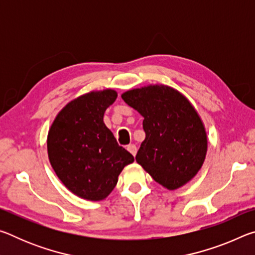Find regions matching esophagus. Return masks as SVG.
<instances>
[{
  "mask_svg": "<svg viewBox=\"0 0 255 255\" xmlns=\"http://www.w3.org/2000/svg\"><path fill=\"white\" fill-rule=\"evenodd\" d=\"M127 149H128L129 152H130V153L133 155V156H135L136 153H137V147H136V145H133V144L128 145V146H127Z\"/></svg>",
  "mask_w": 255,
  "mask_h": 255,
  "instance_id": "obj_1",
  "label": "esophagus"
}]
</instances>
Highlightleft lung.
Returning <instances> with one entry per match:
<instances>
[{"instance_id":"1","label":"left lung","mask_w":255,"mask_h":255,"mask_svg":"<svg viewBox=\"0 0 255 255\" xmlns=\"http://www.w3.org/2000/svg\"><path fill=\"white\" fill-rule=\"evenodd\" d=\"M122 98L144 117L137 163L163 187H182L200 170L207 153L205 127L195 108L165 85L130 90Z\"/></svg>"}]
</instances>
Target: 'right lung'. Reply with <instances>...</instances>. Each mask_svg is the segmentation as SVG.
<instances>
[{
	"instance_id": "add662e5",
	"label": "right lung",
	"mask_w": 255,
	"mask_h": 255,
	"mask_svg": "<svg viewBox=\"0 0 255 255\" xmlns=\"http://www.w3.org/2000/svg\"><path fill=\"white\" fill-rule=\"evenodd\" d=\"M116 99L114 90L79 97L63 108L49 129L51 166L65 187L83 199H105L120 172L133 162L103 123L106 109Z\"/></svg>"
}]
</instances>
